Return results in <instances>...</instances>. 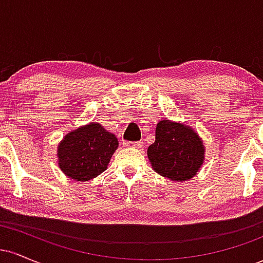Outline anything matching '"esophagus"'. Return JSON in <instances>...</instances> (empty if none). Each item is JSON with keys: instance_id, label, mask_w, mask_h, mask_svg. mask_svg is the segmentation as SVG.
Wrapping results in <instances>:
<instances>
[{"instance_id": "obj_1", "label": "esophagus", "mask_w": 263, "mask_h": 263, "mask_svg": "<svg viewBox=\"0 0 263 263\" xmlns=\"http://www.w3.org/2000/svg\"><path fill=\"white\" fill-rule=\"evenodd\" d=\"M125 144L126 147H132V148H137V149H141L142 147H143V142H141V141H138V142H125Z\"/></svg>"}]
</instances>
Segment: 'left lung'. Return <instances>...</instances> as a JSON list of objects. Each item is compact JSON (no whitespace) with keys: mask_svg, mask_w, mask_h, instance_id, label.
Instances as JSON below:
<instances>
[{"mask_svg":"<svg viewBox=\"0 0 263 263\" xmlns=\"http://www.w3.org/2000/svg\"><path fill=\"white\" fill-rule=\"evenodd\" d=\"M153 171L162 177L185 182L205 162V144L190 126L163 119L157 123L156 141L147 149Z\"/></svg>","mask_w":263,"mask_h":263,"instance_id":"1","label":"left lung"}]
</instances>
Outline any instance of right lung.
<instances>
[{"mask_svg": "<svg viewBox=\"0 0 263 263\" xmlns=\"http://www.w3.org/2000/svg\"><path fill=\"white\" fill-rule=\"evenodd\" d=\"M119 140L100 123L87 125L68 132L57 148L58 165L68 178L87 182L107 170Z\"/></svg>", "mask_w": 263, "mask_h": 263, "instance_id": "add662e5", "label": "right lung"}]
</instances>
